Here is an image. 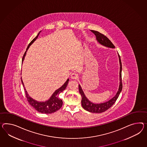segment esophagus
I'll return each mask as SVG.
<instances>
[{
  "label": "esophagus",
  "instance_id": "34e87169",
  "mask_svg": "<svg viewBox=\"0 0 147 147\" xmlns=\"http://www.w3.org/2000/svg\"><path fill=\"white\" fill-rule=\"evenodd\" d=\"M78 78V74H76V73H73L71 75V78L72 79H76Z\"/></svg>",
  "mask_w": 147,
  "mask_h": 147
}]
</instances>
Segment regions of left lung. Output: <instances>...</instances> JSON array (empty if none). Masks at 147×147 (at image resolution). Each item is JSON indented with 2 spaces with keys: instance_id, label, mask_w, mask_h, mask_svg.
Instances as JSON below:
<instances>
[{
  "instance_id": "obj_1",
  "label": "left lung",
  "mask_w": 147,
  "mask_h": 147,
  "mask_svg": "<svg viewBox=\"0 0 147 147\" xmlns=\"http://www.w3.org/2000/svg\"><path fill=\"white\" fill-rule=\"evenodd\" d=\"M91 31L95 35L96 39L98 42L100 44L102 45L105 46L107 47L115 49V46L107 38L104 34L100 33L99 32L95 31V30H91ZM119 60V64H120V71H119V86L118 90L117 91V93L111 99L109 100V101L101 103H94L90 102L87 98L86 97L85 95L84 94L82 87L79 85V91L80 94L82 96V105L84 109L87 111L92 113H101L105 112L108 109H109L111 106H113V104L116 101L117 98H118L119 94L121 93V91L122 90L123 85L121 82V71H122V65L121 62V57L118 54Z\"/></svg>"
}]
</instances>
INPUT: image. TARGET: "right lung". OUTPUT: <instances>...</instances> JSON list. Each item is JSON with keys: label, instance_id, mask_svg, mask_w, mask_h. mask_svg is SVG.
<instances>
[{"label": "right lung", "instance_id": "1", "mask_svg": "<svg viewBox=\"0 0 147 147\" xmlns=\"http://www.w3.org/2000/svg\"><path fill=\"white\" fill-rule=\"evenodd\" d=\"M41 32V31L38 33L37 36L34 38V39L30 42V44L28 45L27 49H26V52L24 54V55L23 57L22 62L24 59V57L26 55V52L27 50L29 48L30 46L31 45V44L34 42L37 38H38V36L40 34V32ZM21 82L23 86L24 87V84L23 82L22 77L21 78ZM69 79L68 78L67 81L64 83V84L60 87L59 88H58L57 90H55L53 94L52 95V96L50 97L49 99L47 101L45 102H39L38 101H36L35 100L33 99L32 98H31L30 96L29 95V94H28L26 90L24 87V90L26 92V98H27V100L28 102L29 103L30 105H31L34 108L36 109L37 111L42 113H52L55 112L57 111L58 110L60 109L61 108L63 104V102L62 101V100L60 98H59V95L61 92H62L63 90L66 88V87L68 85V83H69Z\"/></svg>", "mask_w": 147, "mask_h": 147}]
</instances>
